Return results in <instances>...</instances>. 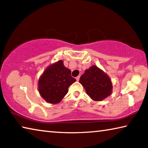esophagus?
<instances>
[{"instance_id": "34e87169", "label": "esophagus", "mask_w": 148, "mask_h": 148, "mask_svg": "<svg viewBox=\"0 0 148 148\" xmlns=\"http://www.w3.org/2000/svg\"><path fill=\"white\" fill-rule=\"evenodd\" d=\"M79 76H77L76 77V80H77V81H79Z\"/></svg>"}]
</instances>
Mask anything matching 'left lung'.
<instances>
[{
    "label": "left lung",
    "instance_id": "left-lung-1",
    "mask_svg": "<svg viewBox=\"0 0 148 148\" xmlns=\"http://www.w3.org/2000/svg\"><path fill=\"white\" fill-rule=\"evenodd\" d=\"M79 82L90 98L95 101H102L112 92L113 86L110 77L95 65L85 71Z\"/></svg>",
    "mask_w": 148,
    "mask_h": 148
}]
</instances>
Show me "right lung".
Segmentation results:
<instances>
[{
    "mask_svg": "<svg viewBox=\"0 0 148 148\" xmlns=\"http://www.w3.org/2000/svg\"><path fill=\"white\" fill-rule=\"evenodd\" d=\"M76 80L71 76V70L59 60L50 64L44 71L38 82L40 95L47 102L57 104L69 91L70 86Z\"/></svg>",
    "mask_w": 148,
    "mask_h": 148,
    "instance_id": "right-lung-1",
    "label": "right lung"
}]
</instances>
